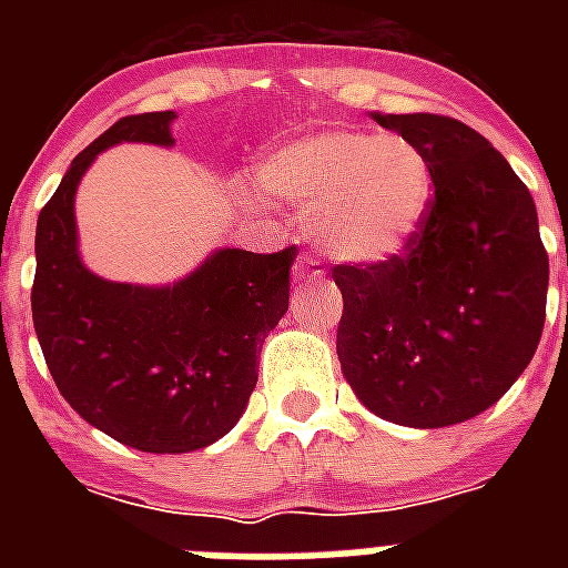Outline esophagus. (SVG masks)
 Listing matches in <instances>:
<instances>
[{
	"label": "esophagus",
	"mask_w": 568,
	"mask_h": 568,
	"mask_svg": "<svg viewBox=\"0 0 568 568\" xmlns=\"http://www.w3.org/2000/svg\"><path fill=\"white\" fill-rule=\"evenodd\" d=\"M324 274L321 271V262L312 253H301L297 262H294V280H318Z\"/></svg>",
	"instance_id": "1"
}]
</instances>
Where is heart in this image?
Returning a JSON list of instances; mask_svg holds the SVG:
<instances>
[{"mask_svg": "<svg viewBox=\"0 0 568 568\" xmlns=\"http://www.w3.org/2000/svg\"><path fill=\"white\" fill-rule=\"evenodd\" d=\"M267 194L310 209V232L329 256L383 262L404 253L433 209V164L400 135L333 129L297 138L258 168Z\"/></svg>", "mask_w": 568, "mask_h": 568, "instance_id": "b5f03b06", "label": "heart"}]
</instances>
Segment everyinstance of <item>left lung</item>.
<instances>
[{
  "instance_id": "left-lung-1",
  "label": "left lung",
  "mask_w": 568,
  "mask_h": 568,
  "mask_svg": "<svg viewBox=\"0 0 568 568\" xmlns=\"http://www.w3.org/2000/svg\"><path fill=\"white\" fill-rule=\"evenodd\" d=\"M433 164V209L404 253L342 262V372L372 413L448 427L484 413L534 359L548 253L537 205L507 159L445 114H374Z\"/></svg>"
}]
</instances>
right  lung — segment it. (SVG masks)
Here are the masks:
<instances>
[{"instance_id":"1","label":"right lung","mask_w":568,"mask_h":568,"mask_svg":"<svg viewBox=\"0 0 568 568\" xmlns=\"http://www.w3.org/2000/svg\"><path fill=\"white\" fill-rule=\"evenodd\" d=\"M173 111L120 118L40 209L31 318L64 400L97 430L150 454H185L235 427L256 388L265 336L288 310L297 247L217 250L168 288L109 283L75 250L73 196L97 155L120 141L171 146Z\"/></svg>"}]
</instances>
